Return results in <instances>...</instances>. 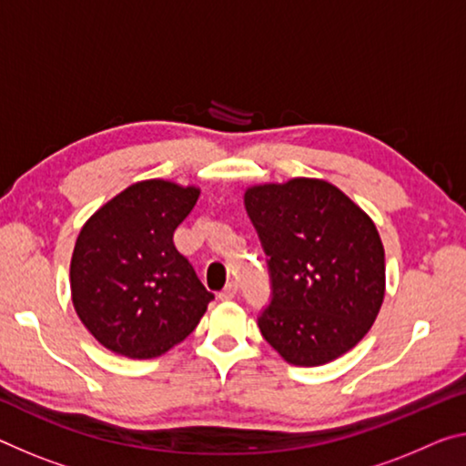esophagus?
<instances>
[{
    "mask_svg": "<svg viewBox=\"0 0 466 466\" xmlns=\"http://www.w3.org/2000/svg\"><path fill=\"white\" fill-rule=\"evenodd\" d=\"M236 294H238V284L230 282V284H228V286L224 288V290L219 292V300H232V299L236 297Z\"/></svg>",
    "mask_w": 466,
    "mask_h": 466,
    "instance_id": "1",
    "label": "esophagus"
}]
</instances>
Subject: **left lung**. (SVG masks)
I'll return each mask as SVG.
<instances>
[{
	"label": "left lung",
	"instance_id": "obj_1",
	"mask_svg": "<svg viewBox=\"0 0 466 466\" xmlns=\"http://www.w3.org/2000/svg\"><path fill=\"white\" fill-rule=\"evenodd\" d=\"M245 207L265 255L273 297L259 329L286 363L319 367L354 349L386 294L373 219L328 180L255 184Z\"/></svg>",
	"mask_w": 466,
	"mask_h": 466
}]
</instances>
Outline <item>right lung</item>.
I'll use <instances>...</instances> for the list:
<instances>
[{
    "mask_svg": "<svg viewBox=\"0 0 466 466\" xmlns=\"http://www.w3.org/2000/svg\"><path fill=\"white\" fill-rule=\"evenodd\" d=\"M201 188L140 180L85 221L70 261L72 305L107 350L153 359L180 344L213 294L174 247Z\"/></svg>",
    "mask_w": 466,
    "mask_h": 466,
    "instance_id": "1",
    "label": "right lung"
}]
</instances>
